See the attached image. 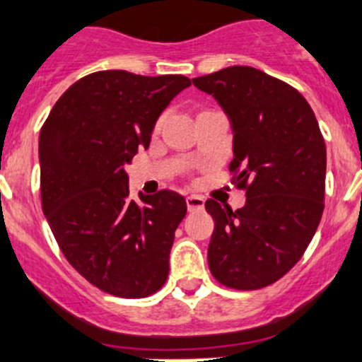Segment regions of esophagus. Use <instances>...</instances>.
I'll list each match as a JSON object with an SVG mask.
<instances>
[{
  "label": "esophagus",
  "mask_w": 362,
  "mask_h": 362,
  "mask_svg": "<svg viewBox=\"0 0 362 362\" xmlns=\"http://www.w3.org/2000/svg\"><path fill=\"white\" fill-rule=\"evenodd\" d=\"M187 206H188V211L203 210V208H204V199L201 197V195H188V197H187Z\"/></svg>",
  "instance_id": "obj_1"
}]
</instances>
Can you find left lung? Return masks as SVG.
Segmentation results:
<instances>
[{
  "mask_svg": "<svg viewBox=\"0 0 362 362\" xmlns=\"http://www.w3.org/2000/svg\"><path fill=\"white\" fill-rule=\"evenodd\" d=\"M226 112L240 210L208 199L215 228L208 265L222 285L253 291L280 280L313 240L323 215L327 148L309 102L250 66L192 78Z\"/></svg>",
  "mask_w": 362,
  "mask_h": 362,
  "instance_id": "left-lung-1",
  "label": "left lung"
}]
</instances>
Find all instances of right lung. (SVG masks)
Masks as SVG:
<instances>
[{"label": "right lung", "instance_id": "right-lung-1", "mask_svg": "<svg viewBox=\"0 0 362 362\" xmlns=\"http://www.w3.org/2000/svg\"><path fill=\"white\" fill-rule=\"evenodd\" d=\"M190 84L183 75L91 73L66 89L42 125V211L66 260L104 293L144 298L167 280L187 203L170 190L134 201L125 167Z\"/></svg>", "mask_w": 362, "mask_h": 362}]
</instances>
